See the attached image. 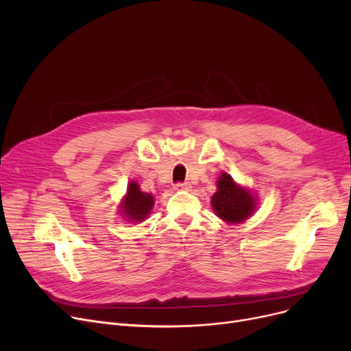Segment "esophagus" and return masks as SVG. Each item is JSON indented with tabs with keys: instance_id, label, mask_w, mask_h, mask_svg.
I'll return each instance as SVG.
<instances>
[{
	"instance_id": "34e87169",
	"label": "esophagus",
	"mask_w": 351,
	"mask_h": 351,
	"mask_svg": "<svg viewBox=\"0 0 351 351\" xmlns=\"http://www.w3.org/2000/svg\"><path fill=\"white\" fill-rule=\"evenodd\" d=\"M191 183H188V182H182V183H176L175 185V189L176 191H191Z\"/></svg>"
}]
</instances>
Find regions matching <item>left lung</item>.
Wrapping results in <instances>:
<instances>
[{
    "label": "left lung",
    "mask_w": 351,
    "mask_h": 351,
    "mask_svg": "<svg viewBox=\"0 0 351 351\" xmlns=\"http://www.w3.org/2000/svg\"><path fill=\"white\" fill-rule=\"evenodd\" d=\"M216 188L210 197V205L219 219L229 225H237L253 216L259 205V197L254 192L239 185L226 172H222L217 178Z\"/></svg>",
    "instance_id": "1"
}]
</instances>
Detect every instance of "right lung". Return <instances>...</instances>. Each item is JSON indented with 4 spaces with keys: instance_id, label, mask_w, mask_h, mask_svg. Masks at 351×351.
<instances>
[{
    "instance_id": "add662e5",
    "label": "right lung",
    "mask_w": 351,
    "mask_h": 351,
    "mask_svg": "<svg viewBox=\"0 0 351 351\" xmlns=\"http://www.w3.org/2000/svg\"><path fill=\"white\" fill-rule=\"evenodd\" d=\"M155 205V197L152 193L141 191L139 183L131 180L128 183L125 196L119 202V215L131 223L143 222L151 215Z\"/></svg>"
}]
</instances>
